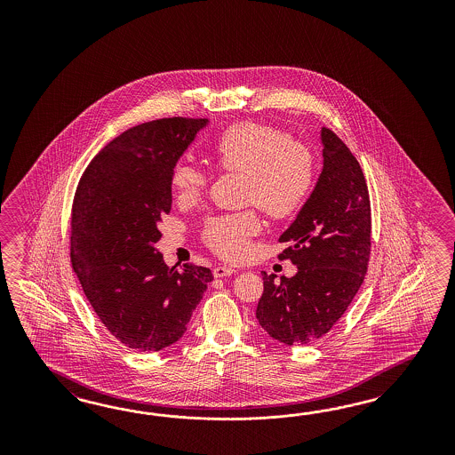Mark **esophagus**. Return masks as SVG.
<instances>
[{
  "mask_svg": "<svg viewBox=\"0 0 455 455\" xmlns=\"http://www.w3.org/2000/svg\"><path fill=\"white\" fill-rule=\"evenodd\" d=\"M235 268L232 267H227V265H217L215 268H213V275L217 276V278H220V276H228L234 275Z\"/></svg>",
  "mask_w": 455,
  "mask_h": 455,
  "instance_id": "esophagus-1",
  "label": "esophagus"
}]
</instances>
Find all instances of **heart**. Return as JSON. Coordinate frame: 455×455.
Returning <instances> with one entry per match:
<instances>
[{"label": "heart", "instance_id": "b5f03b06", "mask_svg": "<svg viewBox=\"0 0 455 455\" xmlns=\"http://www.w3.org/2000/svg\"><path fill=\"white\" fill-rule=\"evenodd\" d=\"M212 156L217 168L243 175V202L255 204L272 219H285L302 207L314 187L312 150L272 124L240 122L215 138ZM208 175L198 166L179 162L170 185L180 200H195L207 187ZM260 221L253 210L215 215L205 221L204 238L223 259H243Z\"/></svg>", "mask_w": 455, "mask_h": 455}]
</instances>
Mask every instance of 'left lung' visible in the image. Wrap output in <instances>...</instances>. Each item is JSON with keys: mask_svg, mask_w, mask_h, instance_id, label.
Instances as JSON below:
<instances>
[{"mask_svg": "<svg viewBox=\"0 0 455 455\" xmlns=\"http://www.w3.org/2000/svg\"><path fill=\"white\" fill-rule=\"evenodd\" d=\"M323 168L297 219L280 235L278 259L297 265L291 278L263 272L257 318L272 339L305 345L323 337L357 295L371 259V198L357 158L322 128Z\"/></svg>", "mask_w": 455, "mask_h": 455, "instance_id": "left-lung-1", "label": "left lung"}]
</instances>
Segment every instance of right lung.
<instances>
[{"label":"right lung","mask_w":455,"mask_h":455,"mask_svg":"<svg viewBox=\"0 0 455 455\" xmlns=\"http://www.w3.org/2000/svg\"><path fill=\"white\" fill-rule=\"evenodd\" d=\"M207 124L173 116L137 124L98 153L76 187L73 270L101 323L138 352L179 342L213 280L207 267H168L155 248L172 210V168Z\"/></svg>","instance_id":"obj_1"}]
</instances>
